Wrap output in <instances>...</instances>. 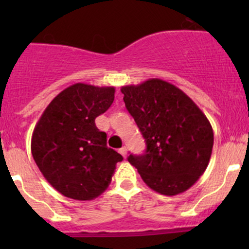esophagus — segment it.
<instances>
[{
	"instance_id": "34e87169",
	"label": "esophagus",
	"mask_w": 249,
	"mask_h": 249,
	"mask_svg": "<svg viewBox=\"0 0 249 249\" xmlns=\"http://www.w3.org/2000/svg\"><path fill=\"white\" fill-rule=\"evenodd\" d=\"M119 153H120V154L123 155V157L126 158V155H127V149H126V147L120 148V149H119Z\"/></svg>"
}]
</instances>
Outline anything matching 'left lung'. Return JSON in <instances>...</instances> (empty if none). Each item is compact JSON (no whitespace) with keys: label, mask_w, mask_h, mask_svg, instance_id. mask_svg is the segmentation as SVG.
<instances>
[{"label":"left lung","mask_w":249,"mask_h":249,"mask_svg":"<svg viewBox=\"0 0 249 249\" xmlns=\"http://www.w3.org/2000/svg\"><path fill=\"white\" fill-rule=\"evenodd\" d=\"M120 90L147 145L144 154H130V164L159 194L189 189L212 154L213 130L206 115L182 90L158 78Z\"/></svg>","instance_id":"left-lung-1"}]
</instances>
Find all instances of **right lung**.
<instances>
[{
	"label": "right lung",
	"mask_w": 249,
	"mask_h": 249,
	"mask_svg": "<svg viewBox=\"0 0 249 249\" xmlns=\"http://www.w3.org/2000/svg\"><path fill=\"white\" fill-rule=\"evenodd\" d=\"M113 87L76 83L48 105L32 134L31 152L54 189L74 200H92L112 180L123 157L107 147L95 119L114 101Z\"/></svg>",
	"instance_id": "add662e5"
}]
</instances>
